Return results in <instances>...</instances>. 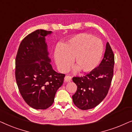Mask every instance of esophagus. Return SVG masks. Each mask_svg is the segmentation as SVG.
Returning a JSON list of instances; mask_svg holds the SVG:
<instances>
[{
    "label": "esophagus",
    "mask_w": 132,
    "mask_h": 132,
    "mask_svg": "<svg viewBox=\"0 0 132 132\" xmlns=\"http://www.w3.org/2000/svg\"><path fill=\"white\" fill-rule=\"evenodd\" d=\"M72 80V77L69 75H66L64 77V81L66 82H70Z\"/></svg>",
    "instance_id": "obj_1"
}]
</instances>
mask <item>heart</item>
I'll list each match as a JSON object with an SVG mask.
<instances>
[{"label": "heart", "mask_w": 132, "mask_h": 132, "mask_svg": "<svg viewBox=\"0 0 132 132\" xmlns=\"http://www.w3.org/2000/svg\"><path fill=\"white\" fill-rule=\"evenodd\" d=\"M103 46L98 38L87 34H80L71 38L54 52V59L61 72L69 69L73 60L75 71L90 72L95 69L101 60Z\"/></svg>", "instance_id": "b5f03b06"}]
</instances>
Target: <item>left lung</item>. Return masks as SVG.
I'll return each mask as SVG.
<instances>
[{
  "mask_svg": "<svg viewBox=\"0 0 132 132\" xmlns=\"http://www.w3.org/2000/svg\"><path fill=\"white\" fill-rule=\"evenodd\" d=\"M115 57L108 42L104 58L96 67L83 77H73L77 90L72 96L74 104L81 110L98 106L108 94L113 75Z\"/></svg>",
  "mask_w": 132,
  "mask_h": 132,
  "instance_id": "8db88e82",
  "label": "left lung"
}]
</instances>
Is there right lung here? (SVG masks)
Segmentation results:
<instances>
[{"mask_svg":"<svg viewBox=\"0 0 132 132\" xmlns=\"http://www.w3.org/2000/svg\"><path fill=\"white\" fill-rule=\"evenodd\" d=\"M51 31L37 29L26 36L15 58V76L24 101L35 109H46L53 104L65 75L52 69L45 37Z\"/></svg>","mask_w":132,"mask_h":132,"instance_id":"right-lung-1","label":"right lung"}]
</instances>
